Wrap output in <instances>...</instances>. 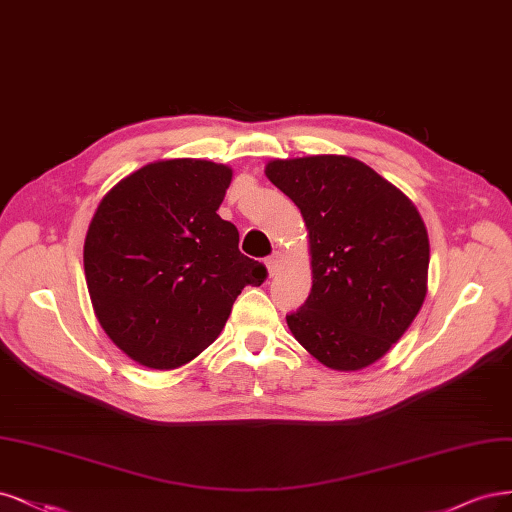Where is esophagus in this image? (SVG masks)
Returning a JSON list of instances; mask_svg holds the SVG:
<instances>
[{"instance_id": "1", "label": "esophagus", "mask_w": 512, "mask_h": 512, "mask_svg": "<svg viewBox=\"0 0 512 512\" xmlns=\"http://www.w3.org/2000/svg\"><path fill=\"white\" fill-rule=\"evenodd\" d=\"M280 266H283V255H280V253H272V255L266 259V268H268V274H270V276H274V274L280 270Z\"/></svg>"}]
</instances>
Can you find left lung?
Masks as SVG:
<instances>
[{
  "label": "left lung",
  "instance_id": "8db88e82",
  "mask_svg": "<svg viewBox=\"0 0 512 512\" xmlns=\"http://www.w3.org/2000/svg\"><path fill=\"white\" fill-rule=\"evenodd\" d=\"M300 208L312 289L287 325L323 366L355 372L387 355L427 293L430 240L417 206L364 161L312 155L268 161Z\"/></svg>",
  "mask_w": 512,
  "mask_h": 512
}]
</instances>
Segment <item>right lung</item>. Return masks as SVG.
I'll return each instance as SVG.
<instances>
[{
  "label": "right lung",
  "mask_w": 512,
  "mask_h": 512,
  "mask_svg": "<svg viewBox=\"0 0 512 512\" xmlns=\"http://www.w3.org/2000/svg\"><path fill=\"white\" fill-rule=\"evenodd\" d=\"M229 183L223 163L161 159L119 180L93 214L85 276L95 317L140 366L189 364L219 338L240 291L268 276L217 214Z\"/></svg>",
  "instance_id": "right-lung-1"
}]
</instances>
